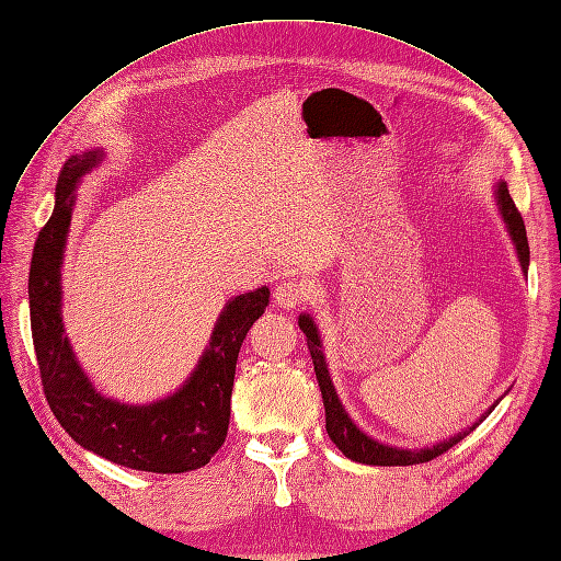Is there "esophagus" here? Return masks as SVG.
Here are the masks:
<instances>
[{"mask_svg": "<svg viewBox=\"0 0 561 561\" xmlns=\"http://www.w3.org/2000/svg\"><path fill=\"white\" fill-rule=\"evenodd\" d=\"M308 297H310V289H308V285L301 283V280L280 283V285L276 287V293H274L276 304H278L280 308H285V310L299 308Z\"/></svg>", "mask_w": 561, "mask_h": 561, "instance_id": "obj_1", "label": "esophagus"}]
</instances>
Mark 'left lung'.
Wrapping results in <instances>:
<instances>
[{"mask_svg":"<svg viewBox=\"0 0 561 561\" xmlns=\"http://www.w3.org/2000/svg\"><path fill=\"white\" fill-rule=\"evenodd\" d=\"M495 203H497V211L504 220L506 232L515 245V253H518V262L523 266V274H527V266H529V243H527V232H525V222L520 211L515 209L513 205V197L508 195L506 182H497L495 184ZM299 329L306 333V341H308V350L312 356V366H316V375H318V385L322 391V400H324V414H327V433L331 437V442L339 446V449L354 462H362V465H419V462H428L437 456H442L444 451H449L451 446H456L460 439H465L469 433H472L477 425L497 408V402L506 396H502L495 405H490V410L485 414H481V419L477 423L469 425L462 433L437 442L433 446H421V449H408V446H393V444H385L375 437H370L368 433H364L358 425L350 419V414L345 412L343 402L335 393V387L331 382V375L327 368V356L322 350V339H320V329L312 320L308 312L299 316Z\"/></svg>","mask_w":561,"mask_h":561,"instance_id":"1","label":"left lung"}]
</instances>
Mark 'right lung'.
Segmentation results:
<instances>
[{
  "label": "right lung",
  "instance_id": "add662e5",
  "mask_svg": "<svg viewBox=\"0 0 561 561\" xmlns=\"http://www.w3.org/2000/svg\"><path fill=\"white\" fill-rule=\"evenodd\" d=\"M103 156V149H89L64 163L53 216L34 245L30 318L43 391L61 428L82 449L140 472H191L205 467L228 437L237 356L272 293L264 285L222 306L209 345L191 377L174 393L147 405H128L96 391L76 358L69 335L64 333L61 266L76 188Z\"/></svg>",
  "mask_w": 561,
  "mask_h": 561
}]
</instances>
